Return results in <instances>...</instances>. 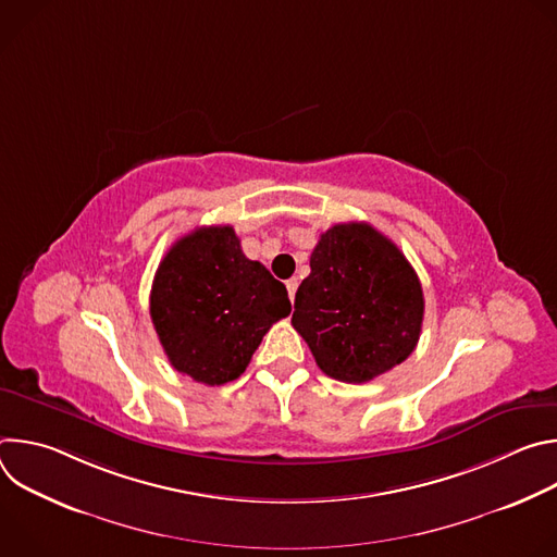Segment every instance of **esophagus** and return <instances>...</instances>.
<instances>
[{
	"mask_svg": "<svg viewBox=\"0 0 557 557\" xmlns=\"http://www.w3.org/2000/svg\"><path fill=\"white\" fill-rule=\"evenodd\" d=\"M297 286H299V282H297L295 277L286 282V288H288V297H290V301H295V290H297Z\"/></svg>",
	"mask_w": 557,
	"mask_h": 557,
	"instance_id": "obj_1",
	"label": "esophagus"
}]
</instances>
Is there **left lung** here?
Returning a JSON list of instances; mask_svg holds the SVG:
<instances>
[{"label":"left lung","mask_w":557,"mask_h":557,"mask_svg":"<svg viewBox=\"0 0 557 557\" xmlns=\"http://www.w3.org/2000/svg\"><path fill=\"white\" fill-rule=\"evenodd\" d=\"M423 308L419 275L399 247L368 222H344L312 249L290 324L324 374L366 383L412 355Z\"/></svg>","instance_id":"1"}]
</instances>
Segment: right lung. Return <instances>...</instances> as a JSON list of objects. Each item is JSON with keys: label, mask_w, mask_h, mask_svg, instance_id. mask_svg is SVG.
<instances>
[{"label": "right lung", "mask_w": 557, "mask_h": 557, "mask_svg": "<svg viewBox=\"0 0 557 557\" xmlns=\"http://www.w3.org/2000/svg\"><path fill=\"white\" fill-rule=\"evenodd\" d=\"M290 312L286 286L243 253L233 226H198L158 264L149 314L170 363L205 385L240 376Z\"/></svg>", "instance_id": "right-lung-1"}]
</instances>
